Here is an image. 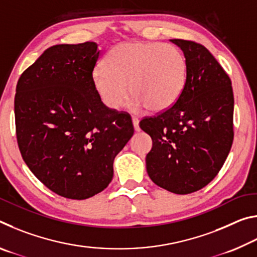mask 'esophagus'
<instances>
[{
    "label": "esophagus",
    "mask_w": 257,
    "mask_h": 257,
    "mask_svg": "<svg viewBox=\"0 0 257 257\" xmlns=\"http://www.w3.org/2000/svg\"><path fill=\"white\" fill-rule=\"evenodd\" d=\"M133 124L135 132H139L141 130V128H139V120L137 118H133Z\"/></svg>",
    "instance_id": "1"
}]
</instances>
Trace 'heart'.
Masks as SVG:
<instances>
[{
  "label": "heart",
  "mask_w": 257,
  "mask_h": 257,
  "mask_svg": "<svg viewBox=\"0 0 257 257\" xmlns=\"http://www.w3.org/2000/svg\"><path fill=\"white\" fill-rule=\"evenodd\" d=\"M105 66L94 68L92 79L102 102L119 108L130 94L133 110L170 108L184 92L188 67L178 47L156 42H125L108 52Z\"/></svg>",
  "instance_id": "b5f03b06"
}]
</instances>
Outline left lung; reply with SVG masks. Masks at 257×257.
I'll return each instance as SVG.
<instances>
[{"label": "left lung", "mask_w": 257, "mask_h": 257, "mask_svg": "<svg viewBox=\"0 0 257 257\" xmlns=\"http://www.w3.org/2000/svg\"><path fill=\"white\" fill-rule=\"evenodd\" d=\"M170 42L187 60L185 89L170 108L143 119L139 127L153 141L146 155L152 181L186 195L214 179L227 159L233 141V93L229 76L206 47Z\"/></svg>", "instance_id": "left-lung-1"}]
</instances>
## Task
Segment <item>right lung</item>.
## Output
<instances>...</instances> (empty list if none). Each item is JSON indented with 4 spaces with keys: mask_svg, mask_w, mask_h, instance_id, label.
I'll return each instance as SVG.
<instances>
[{
    "mask_svg": "<svg viewBox=\"0 0 257 257\" xmlns=\"http://www.w3.org/2000/svg\"><path fill=\"white\" fill-rule=\"evenodd\" d=\"M94 42L44 51L17 84L15 116L20 153L36 178L60 196L86 199L113 178V162L134 135L127 113L106 107L92 73Z\"/></svg>",
    "mask_w": 257,
    "mask_h": 257,
    "instance_id": "1",
    "label": "right lung"
}]
</instances>
